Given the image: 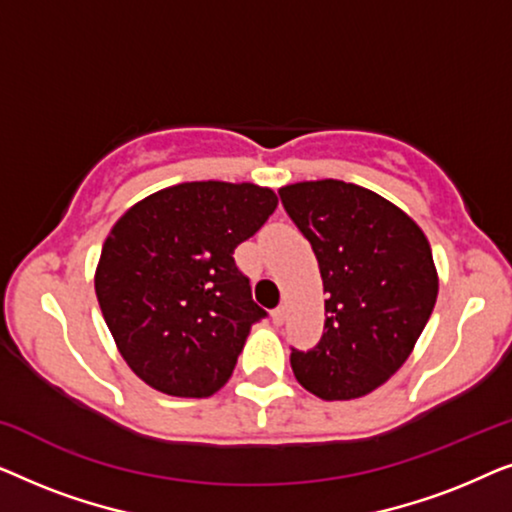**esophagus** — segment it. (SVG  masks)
<instances>
[{
	"label": "esophagus",
	"mask_w": 512,
	"mask_h": 512,
	"mask_svg": "<svg viewBox=\"0 0 512 512\" xmlns=\"http://www.w3.org/2000/svg\"><path fill=\"white\" fill-rule=\"evenodd\" d=\"M284 319H286V307L284 305L275 307V310H272V321H275V324H284Z\"/></svg>",
	"instance_id": "esophagus-1"
}]
</instances>
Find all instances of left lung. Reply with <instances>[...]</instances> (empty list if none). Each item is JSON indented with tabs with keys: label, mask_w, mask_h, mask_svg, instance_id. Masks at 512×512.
Wrapping results in <instances>:
<instances>
[{
	"label": "left lung",
	"mask_w": 512,
	"mask_h": 512,
	"mask_svg": "<svg viewBox=\"0 0 512 512\" xmlns=\"http://www.w3.org/2000/svg\"><path fill=\"white\" fill-rule=\"evenodd\" d=\"M312 244L326 293L319 345L291 352L296 380L324 401L370 394L408 361L438 298L424 230L394 202L338 179L279 188Z\"/></svg>",
	"instance_id": "1"
}]
</instances>
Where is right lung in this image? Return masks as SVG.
I'll return each mask as SVG.
<instances>
[{
  "label": "right lung",
  "mask_w": 512,
  "mask_h": 512,
  "mask_svg": "<svg viewBox=\"0 0 512 512\" xmlns=\"http://www.w3.org/2000/svg\"><path fill=\"white\" fill-rule=\"evenodd\" d=\"M272 188L186 181L132 205L109 230L95 293L118 352L149 387L207 398L265 317L233 251L277 209Z\"/></svg>",
  "instance_id": "1"
}]
</instances>
